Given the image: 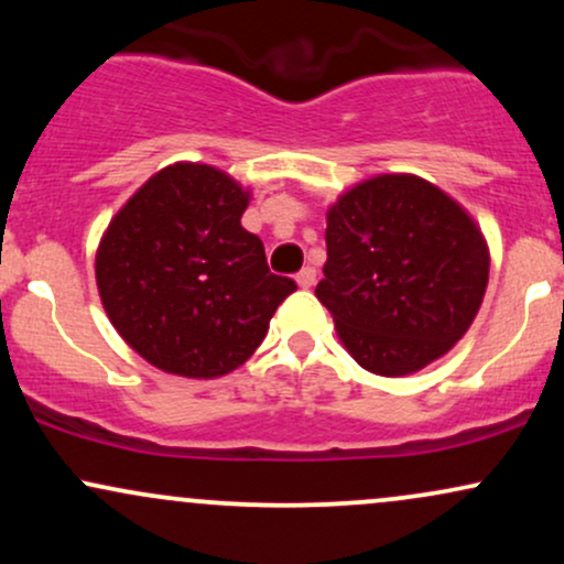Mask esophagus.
Here are the masks:
<instances>
[{"label":"esophagus","instance_id":"34e87169","mask_svg":"<svg viewBox=\"0 0 564 564\" xmlns=\"http://www.w3.org/2000/svg\"><path fill=\"white\" fill-rule=\"evenodd\" d=\"M296 283H300V289H313L315 286V268H302L300 273H296Z\"/></svg>","mask_w":564,"mask_h":564}]
</instances>
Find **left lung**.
Here are the masks:
<instances>
[{
  "label": "left lung",
  "mask_w": 564,
  "mask_h": 564,
  "mask_svg": "<svg viewBox=\"0 0 564 564\" xmlns=\"http://www.w3.org/2000/svg\"><path fill=\"white\" fill-rule=\"evenodd\" d=\"M326 249L315 296L377 377H408L451 352L488 289L480 225L419 174H373L341 193L326 212Z\"/></svg>",
  "instance_id": "1"
}]
</instances>
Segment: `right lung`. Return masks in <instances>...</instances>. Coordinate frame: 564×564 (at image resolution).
Returning a JSON list of instances; mask_svg holds the SVG:
<instances>
[{
  "label": "right lung",
  "mask_w": 564,
  "mask_h": 564,
  "mask_svg": "<svg viewBox=\"0 0 564 564\" xmlns=\"http://www.w3.org/2000/svg\"><path fill=\"white\" fill-rule=\"evenodd\" d=\"M251 191L228 172L177 161L111 217L95 254L102 310L142 360L219 379L254 355L296 283L273 275L241 225Z\"/></svg>",
  "instance_id": "right-lung-1"
}]
</instances>
